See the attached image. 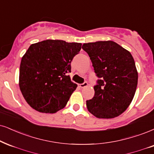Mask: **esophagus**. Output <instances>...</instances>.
<instances>
[{"label": "esophagus", "instance_id": "esophagus-1", "mask_svg": "<svg viewBox=\"0 0 154 154\" xmlns=\"http://www.w3.org/2000/svg\"><path fill=\"white\" fill-rule=\"evenodd\" d=\"M87 86H88V83L87 82H84L83 83H81V84H79V87L81 88H84V87H86Z\"/></svg>", "mask_w": 154, "mask_h": 154}]
</instances>
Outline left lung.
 Listing matches in <instances>:
<instances>
[{"mask_svg": "<svg viewBox=\"0 0 154 154\" xmlns=\"http://www.w3.org/2000/svg\"><path fill=\"white\" fill-rule=\"evenodd\" d=\"M94 71L99 78L92 99L86 100L88 111L98 119H113L131 103L138 84L135 61L128 51L112 41L83 43Z\"/></svg>", "mask_w": 154, "mask_h": 154, "instance_id": "obj_1", "label": "left lung"}]
</instances>
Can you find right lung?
<instances>
[{
	"label": "right lung",
	"instance_id": "right-lung-1",
	"mask_svg": "<svg viewBox=\"0 0 154 154\" xmlns=\"http://www.w3.org/2000/svg\"><path fill=\"white\" fill-rule=\"evenodd\" d=\"M81 45L51 39L30 45L20 62L19 87L31 108L54 113L65 107L77 87L68 73Z\"/></svg>",
	"mask_w": 154,
	"mask_h": 154
}]
</instances>
